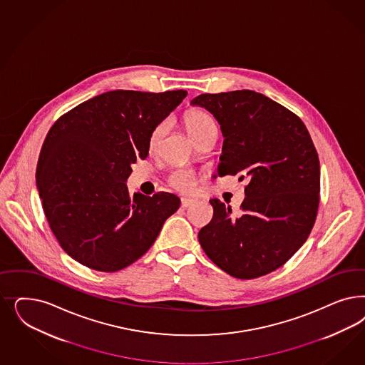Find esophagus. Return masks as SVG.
<instances>
[{"label": "esophagus", "mask_w": 365, "mask_h": 365, "mask_svg": "<svg viewBox=\"0 0 365 365\" xmlns=\"http://www.w3.org/2000/svg\"><path fill=\"white\" fill-rule=\"evenodd\" d=\"M195 202H196V200H193V199H181V207L188 208L190 205H193Z\"/></svg>", "instance_id": "1"}]
</instances>
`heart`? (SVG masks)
Instances as JSON below:
<instances>
[{
  "label": "heart",
  "mask_w": 365,
  "mask_h": 365,
  "mask_svg": "<svg viewBox=\"0 0 365 365\" xmlns=\"http://www.w3.org/2000/svg\"><path fill=\"white\" fill-rule=\"evenodd\" d=\"M213 125L215 123L211 117L199 108H190L184 114V126L193 140L200 137L205 130ZM165 128H166L165 122H161L160 125L155 126V129L153 130V133L150 135V140H149V146L152 149L158 145V142L161 141V138L164 135ZM169 184H170V187H173L177 190L190 192L196 187V176L192 170H188V169H177L169 176Z\"/></svg>",
  "instance_id": "1"
}]
</instances>
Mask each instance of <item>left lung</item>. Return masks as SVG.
<instances>
[{"mask_svg":"<svg viewBox=\"0 0 365 365\" xmlns=\"http://www.w3.org/2000/svg\"><path fill=\"white\" fill-rule=\"evenodd\" d=\"M192 105L211 111L223 131L217 176L248 178L243 213L210 201L213 217L199 232L201 247L239 279L279 269L317 217L319 160L309 131L293 111L251 90L201 94Z\"/></svg>","mask_w":365,"mask_h":365,"instance_id":"obj_1","label":"left lung"}]
</instances>
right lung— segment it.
<instances>
[{
  "mask_svg": "<svg viewBox=\"0 0 365 365\" xmlns=\"http://www.w3.org/2000/svg\"><path fill=\"white\" fill-rule=\"evenodd\" d=\"M185 90H115L73 107L48 131L36 184L51 231L71 258L103 272L122 270L153 246L180 207L173 193H134L131 165L149 154L155 126Z\"/></svg>",
  "mask_w": 365,
  "mask_h": 365,
  "instance_id": "add662e5",
  "label": "right lung"
}]
</instances>
